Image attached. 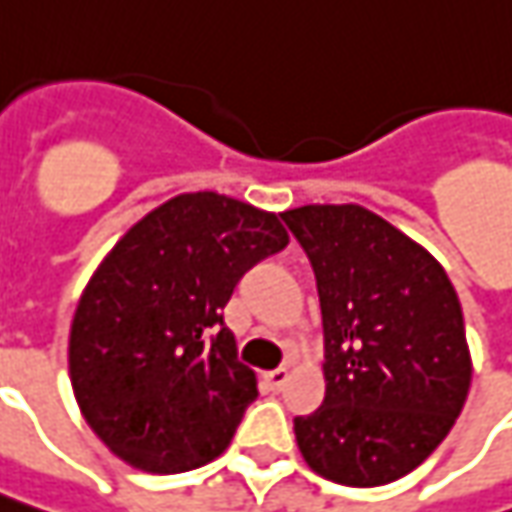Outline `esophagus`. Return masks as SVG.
<instances>
[{"label":"esophagus","instance_id":"esophagus-1","mask_svg":"<svg viewBox=\"0 0 512 512\" xmlns=\"http://www.w3.org/2000/svg\"><path fill=\"white\" fill-rule=\"evenodd\" d=\"M263 379H266V385H269L272 391H280V388L289 382V368H274L269 374H263Z\"/></svg>","mask_w":512,"mask_h":512}]
</instances>
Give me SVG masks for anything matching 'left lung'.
<instances>
[{
	"label": "left lung",
	"mask_w": 512,
	"mask_h": 512,
	"mask_svg": "<svg viewBox=\"0 0 512 512\" xmlns=\"http://www.w3.org/2000/svg\"><path fill=\"white\" fill-rule=\"evenodd\" d=\"M317 277L326 399L294 419L306 465L348 487L397 482L448 436L470 388L456 289L439 260L357 203L283 212Z\"/></svg>",
	"instance_id": "1"
}]
</instances>
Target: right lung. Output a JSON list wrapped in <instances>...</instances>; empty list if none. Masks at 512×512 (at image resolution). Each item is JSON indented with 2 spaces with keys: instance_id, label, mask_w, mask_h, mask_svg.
<instances>
[{
  "instance_id": "1",
  "label": "right lung",
  "mask_w": 512,
  "mask_h": 512,
  "mask_svg": "<svg viewBox=\"0 0 512 512\" xmlns=\"http://www.w3.org/2000/svg\"><path fill=\"white\" fill-rule=\"evenodd\" d=\"M286 243L274 212L186 192L101 260L70 328V382L118 459L184 473L229 448L257 377L238 360L223 309L240 277Z\"/></svg>"
}]
</instances>
